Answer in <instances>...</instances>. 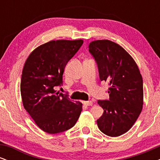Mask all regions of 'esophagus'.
Returning <instances> with one entry per match:
<instances>
[{
	"mask_svg": "<svg viewBox=\"0 0 160 160\" xmlns=\"http://www.w3.org/2000/svg\"><path fill=\"white\" fill-rule=\"evenodd\" d=\"M83 104L86 106H92V102L91 101H88V102H83Z\"/></svg>",
	"mask_w": 160,
	"mask_h": 160,
	"instance_id": "34e87169",
	"label": "esophagus"
}]
</instances>
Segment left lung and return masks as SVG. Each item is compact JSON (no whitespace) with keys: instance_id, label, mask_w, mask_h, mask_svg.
<instances>
[{"instance_id":"obj_1","label":"left lung","mask_w":160,"mask_h":160,"mask_svg":"<svg viewBox=\"0 0 160 160\" xmlns=\"http://www.w3.org/2000/svg\"><path fill=\"white\" fill-rule=\"evenodd\" d=\"M89 51L98 65L99 78L108 82L109 100H98L104 110L97 120L99 129L111 137L128 132L143 107V80L132 57L114 42H91Z\"/></svg>"}]
</instances>
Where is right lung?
<instances>
[{
    "label": "right lung",
    "mask_w": 160,
    "mask_h": 160,
    "mask_svg": "<svg viewBox=\"0 0 160 160\" xmlns=\"http://www.w3.org/2000/svg\"><path fill=\"white\" fill-rule=\"evenodd\" d=\"M82 43V40H51L32 51L24 65L20 84L23 106L49 134L72 128L82 111L81 102H71L54 87L62 84L65 66Z\"/></svg>",
    "instance_id": "obj_1"
}]
</instances>
